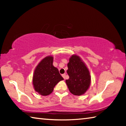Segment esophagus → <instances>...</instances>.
I'll list each match as a JSON object with an SVG mask.
<instances>
[{
  "instance_id": "esophagus-1",
  "label": "esophagus",
  "mask_w": 126,
  "mask_h": 126,
  "mask_svg": "<svg viewBox=\"0 0 126 126\" xmlns=\"http://www.w3.org/2000/svg\"><path fill=\"white\" fill-rule=\"evenodd\" d=\"M65 75H66V74H65V73L63 74H62V77H63L64 79H65Z\"/></svg>"
}]
</instances>
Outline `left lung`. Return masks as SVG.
Returning <instances> with one entry per match:
<instances>
[{
	"label": "left lung",
	"instance_id": "8db88e82",
	"mask_svg": "<svg viewBox=\"0 0 126 126\" xmlns=\"http://www.w3.org/2000/svg\"><path fill=\"white\" fill-rule=\"evenodd\" d=\"M68 63L67 71L69 78L65 80L71 93L80 95L86 93L91 84L90 73L79 57L72 55Z\"/></svg>",
	"mask_w": 126,
	"mask_h": 126
}]
</instances>
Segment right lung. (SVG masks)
Here are the masks:
<instances>
[{"mask_svg":"<svg viewBox=\"0 0 126 126\" xmlns=\"http://www.w3.org/2000/svg\"><path fill=\"white\" fill-rule=\"evenodd\" d=\"M53 57L47 56L40 62L34 72L33 84L35 91L42 95H48L54 87L64 79L53 65Z\"/></svg>","mask_w":126,"mask_h":126,"instance_id":"add662e5","label":"right lung"}]
</instances>
